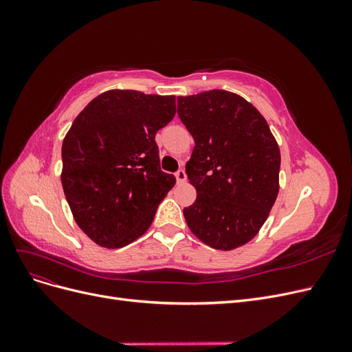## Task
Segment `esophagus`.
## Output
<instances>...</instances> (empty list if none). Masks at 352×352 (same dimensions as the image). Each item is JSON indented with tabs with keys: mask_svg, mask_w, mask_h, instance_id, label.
<instances>
[{
	"mask_svg": "<svg viewBox=\"0 0 352 352\" xmlns=\"http://www.w3.org/2000/svg\"><path fill=\"white\" fill-rule=\"evenodd\" d=\"M175 176H176L177 184H182V182H185V180H186V172H185L184 168H179L177 172L175 173Z\"/></svg>",
	"mask_w": 352,
	"mask_h": 352,
	"instance_id": "esophagus-1",
	"label": "esophagus"
}]
</instances>
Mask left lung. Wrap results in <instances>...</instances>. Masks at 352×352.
<instances>
[{
	"instance_id": "1",
	"label": "left lung",
	"mask_w": 352,
	"mask_h": 352,
	"mask_svg": "<svg viewBox=\"0 0 352 352\" xmlns=\"http://www.w3.org/2000/svg\"><path fill=\"white\" fill-rule=\"evenodd\" d=\"M177 114L195 141L185 167L197 189L194 204L184 208L188 226L214 250L242 247L278 198L279 145L260 111L229 91L177 97Z\"/></svg>"
}]
</instances>
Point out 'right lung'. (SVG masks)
Masks as SVG:
<instances>
[{
    "label": "right lung",
    "mask_w": 352,
    "mask_h": 352,
    "mask_svg": "<svg viewBox=\"0 0 352 352\" xmlns=\"http://www.w3.org/2000/svg\"><path fill=\"white\" fill-rule=\"evenodd\" d=\"M175 114L173 95L111 89L74 119L61 146V184L74 221L100 247L122 248L142 236L175 186L155 144Z\"/></svg>",
    "instance_id": "right-lung-1"
}]
</instances>
